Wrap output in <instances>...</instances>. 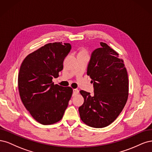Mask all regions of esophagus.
<instances>
[{"instance_id": "obj_1", "label": "esophagus", "mask_w": 152, "mask_h": 152, "mask_svg": "<svg viewBox=\"0 0 152 152\" xmlns=\"http://www.w3.org/2000/svg\"><path fill=\"white\" fill-rule=\"evenodd\" d=\"M78 93H79V90L77 89H74L73 90V96H75L77 94H78Z\"/></svg>"}]
</instances>
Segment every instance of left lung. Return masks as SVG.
Here are the masks:
<instances>
[{
	"mask_svg": "<svg viewBox=\"0 0 152 152\" xmlns=\"http://www.w3.org/2000/svg\"><path fill=\"white\" fill-rule=\"evenodd\" d=\"M91 53L87 75L94 83V95L81 90L84 103L79 107L81 121L95 128L113 122L122 112L128 97L129 81L123 61L107 43Z\"/></svg>",
	"mask_w": 152,
	"mask_h": 152,
	"instance_id": "1",
	"label": "left lung"
}]
</instances>
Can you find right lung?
I'll return each instance as SVG.
<instances>
[{
  "instance_id": "add662e5",
  "label": "right lung",
  "mask_w": 152,
  "mask_h": 152,
  "mask_svg": "<svg viewBox=\"0 0 152 152\" xmlns=\"http://www.w3.org/2000/svg\"><path fill=\"white\" fill-rule=\"evenodd\" d=\"M71 49L67 43H47L27 56L19 69L18 88L21 101L42 124H52L61 120L71 99V87L52 82L62 70L63 61Z\"/></svg>"
}]
</instances>
